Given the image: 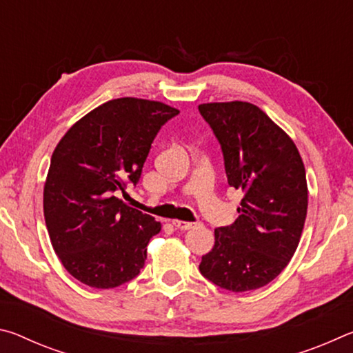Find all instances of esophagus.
<instances>
[{"label": "esophagus", "mask_w": 353, "mask_h": 353, "mask_svg": "<svg viewBox=\"0 0 353 353\" xmlns=\"http://www.w3.org/2000/svg\"><path fill=\"white\" fill-rule=\"evenodd\" d=\"M172 224H174L176 229H179V230H190V229H193V227L198 225V223H187V221H179V219L172 221Z\"/></svg>", "instance_id": "esophagus-1"}]
</instances>
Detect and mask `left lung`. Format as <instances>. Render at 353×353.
<instances>
[{
  "mask_svg": "<svg viewBox=\"0 0 353 353\" xmlns=\"http://www.w3.org/2000/svg\"><path fill=\"white\" fill-rule=\"evenodd\" d=\"M199 112L221 145L227 182L243 191L240 216L214 229V246L199 271L234 292L261 288L285 270L301 240L305 166L294 141L256 105L208 103Z\"/></svg>",
  "mask_w": 353,
  "mask_h": 353,
  "instance_id": "8db88e82",
  "label": "left lung"
}]
</instances>
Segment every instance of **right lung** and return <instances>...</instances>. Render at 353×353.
<instances>
[{"label":"right lung","instance_id":"add662e5","mask_svg":"<svg viewBox=\"0 0 353 353\" xmlns=\"http://www.w3.org/2000/svg\"><path fill=\"white\" fill-rule=\"evenodd\" d=\"M177 113L159 101L112 99L59 141L43 188L45 223L59 260L79 282L117 288L145 266L162 224L115 193L139 183L155 135Z\"/></svg>","mask_w":353,"mask_h":353}]
</instances>
